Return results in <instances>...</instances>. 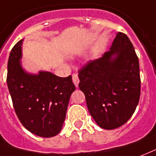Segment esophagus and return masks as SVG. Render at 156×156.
I'll return each instance as SVG.
<instances>
[{
    "label": "esophagus",
    "instance_id": "1",
    "mask_svg": "<svg viewBox=\"0 0 156 156\" xmlns=\"http://www.w3.org/2000/svg\"><path fill=\"white\" fill-rule=\"evenodd\" d=\"M72 80H73V83L75 84V86L78 87V85H79V77H78V75L77 74H73L72 75Z\"/></svg>",
    "mask_w": 156,
    "mask_h": 156
}]
</instances>
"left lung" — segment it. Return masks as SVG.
Listing matches in <instances>:
<instances>
[{
  "instance_id": "1",
  "label": "left lung",
  "mask_w": 156,
  "mask_h": 156,
  "mask_svg": "<svg viewBox=\"0 0 156 156\" xmlns=\"http://www.w3.org/2000/svg\"><path fill=\"white\" fill-rule=\"evenodd\" d=\"M79 88L100 127L114 129L132 116L140 95L139 59L128 36L118 32L110 51L79 70Z\"/></svg>"
}]
</instances>
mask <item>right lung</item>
Instances as JSON below:
<instances>
[{"instance_id": "right-lung-1", "label": "right lung", "mask_w": 156, "mask_h": 156, "mask_svg": "<svg viewBox=\"0 0 156 156\" xmlns=\"http://www.w3.org/2000/svg\"><path fill=\"white\" fill-rule=\"evenodd\" d=\"M20 40L14 45L7 64L8 89L15 111L24 127L41 137H52L62 129L70 97L76 90L72 77L51 72L37 75L24 70Z\"/></svg>"}]
</instances>
